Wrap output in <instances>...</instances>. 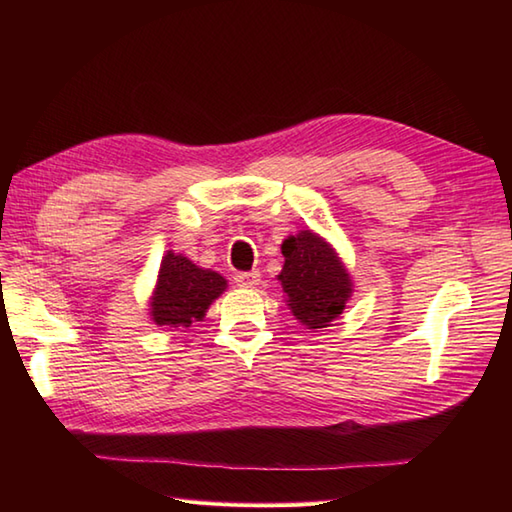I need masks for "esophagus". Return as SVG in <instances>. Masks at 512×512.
I'll return each mask as SVG.
<instances>
[{
    "label": "esophagus",
    "instance_id": "esophagus-1",
    "mask_svg": "<svg viewBox=\"0 0 512 512\" xmlns=\"http://www.w3.org/2000/svg\"><path fill=\"white\" fill-rule=\"evenodd\" d=\"M259 270H250V273H237L233 279L239 288H255L259 284Z\"/></svg>",
    "mask_w": 512,
    "mask_h": 512
}]
</instances>
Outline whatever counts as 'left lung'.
<instances>
[{"label": "left lung", "mask_w": 512, "mask_h": 512, "mask_svg": "<svg viewBox=\"0 0 512 512\" xmlns=\"http://www.w3.org/2000/svg\"><path fill=\"white\" fill-rule=\"evenodd\" d=\"M281 253L286 264L279 281L292 314L310 330L325 328L339 317L352 295V281L341 259L312 231L290 235L281 244Z\"/></svg>", "instance_id": "8db88e82"}]
</instances>
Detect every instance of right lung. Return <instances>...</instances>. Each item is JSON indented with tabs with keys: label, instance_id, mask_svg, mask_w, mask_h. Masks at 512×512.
Returning a JSON list of instances; mask_svg holds the SVG:
<instances>
[{
	"label": "right lung",
	"instance_id": "add662e5",
	"mask_svg": "<svg viewBox=\"0 0 512 512\" xmlns=\"http://www.w3.org/2000/svg\"><path fill=\"white\" fill-rule=\"evenodd\" d=\"M224 288L226 279L222 275L198 268L187 257L169 250L162 257L158 284L151 297V319L156 325L189 328L193 321L204 317Z\"/></svg>",
	"mask_w": 512,
	"mask_h": 512
}]
</instances>
